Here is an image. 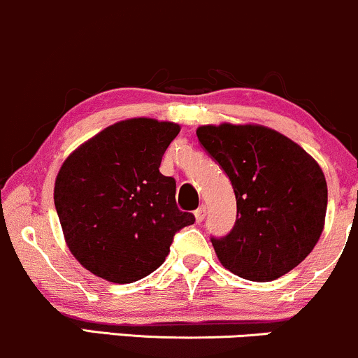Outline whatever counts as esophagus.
Wrapping results in <instances>:
<instances>
[{
  "instance_id": "esophagus-1",
  "label": "esophagus",
  "mask_w": 358,
  "mask_h": 358,
  "mask_svg": "<svg viewBox=\"0 0 358 358\" xmlns=\"http://www.w3.org/2000/svg\"><path fill=\"white\" fill-rule=\"evenodd\" d=\"M205 213H207V208H205V205H200V207L195 210V219H196V222H199V224L205 219Z\"/></svg>"
}]
</instances>
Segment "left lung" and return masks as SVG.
I'll use <instances>...</instances> for the list:
<instances>
[{
  "label": "left lung",
  "instance_id": "8db88e82",
  "mask_svg": "<svg viewBox=\"0 0 358 358\" xmlns=\"http://www.w3.org/2000/svg\"><path fill=\"white\" fill-rule=\"evenodd\" d=\"M196 136L229 176L237 200L232 231L210 239L222 266L257 282L296 268L324 227L328 190L318 163L266 126L208 124Z\"/></svg>",
  "mask_w": 358,
  "mask_h": 358
}]
</instances>
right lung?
<instances>
[{
	"label": "right lung",
	"instance_id": "add662e5",
	"mask_svg": "<svg viewBox=\"0 0 358 358\" xmlns=\"http://www.w3.org/2000/svg\"><path fill=\"white\" fill-rule=\"evenodd\" d=\"M175 122L133 117L69 155L53 188L73 257L106 281L134 282L165 262L173 236L195 222L176 207V182L159 173Z\"/></svg>",
	"mask_w": 358,
	"mask_h": 358
}]
</instances>
